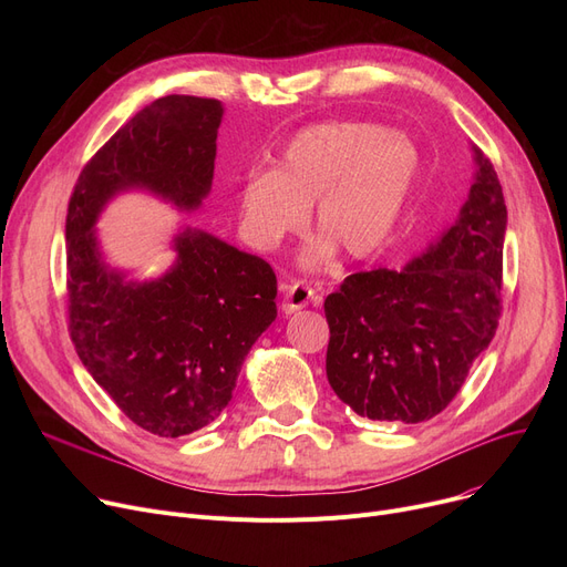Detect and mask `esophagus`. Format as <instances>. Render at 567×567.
<instances>
[{
  "mask_svg": "<svg viewBox=\"0 0 567 567\" xmlns=\"http://www.w3.org/2000/svg\"><path fill=\"white\" fill-rule=\"evenodd\" d=\"M280 291H282V312L285 315L299 312L317 299V291L301 282H285V285H280Z\"/></svg>",
  "mask_w": 567,
  "mask_h": 567,
  "instance_id": "1",
  "label": "esophagus"
}]
</instances>
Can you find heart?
<instances>
[{
  "label": "heart",
  "mask_w": 567,
  "mask_h": 567,
  "mask_svg": "<svg viewBox=\"0 0 567 567\" xmlns=\"http://www.w3.org/2000/svg\"><path fill=\"white\" fill-rule=\"evenodd\" d=\"M421 152L398 131L370 122H323L296 133L274 167L246 174L238 225L257 250H274L308 220L319 236L303 264H329L338 248L353 259L374 255L393 234L421 178Z\"/></svg>",
  "instance_id": "1"
}]
</instances>
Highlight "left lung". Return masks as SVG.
<instances>
[{
	"mask_svg": "<svg viewBox=\"0 0 567 567\" xmlns=\"http://www.w3.org/2000/svg\"><path fill=\"white\" fill-rule=\"evenodd\" d=\"M471 148L475 174L457 220L400 271L353 274L323 301L326 377L370 421L434 419L496 333L508 212L492 163Z\"/></svg>",
	"mask_w": 567,
	"mask_h": 567,
	"instance_id": "8db88e82",
	"label": "left lung"
}]
</instances>
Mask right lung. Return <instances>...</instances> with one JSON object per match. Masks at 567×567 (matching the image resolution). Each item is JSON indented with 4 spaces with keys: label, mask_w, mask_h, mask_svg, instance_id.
I'll list each match as a JSON object with an SVG mask.
<instances>
[{
    "label": "right lung",
    "mask_w": 567,
    "mask_h": 567,
    "mask_svg": "<svg viewBox=\"0 0 567 567\" xmlns=\"http://www.w3.org/2000/svg\"><path fill=\"white\" fill-rule=\"evenodd\" d=\"M223 103L165 96L84 165L69 202V331L86 372L142 430L176 439L229 404L257 338L278 317L274 268L184 227L165 274L131 280L105 261L96 223L110 199L146 190L197 212L212 190Z\"/></svg>",
    "instance_id": "obj_1"
}]
</instances>
